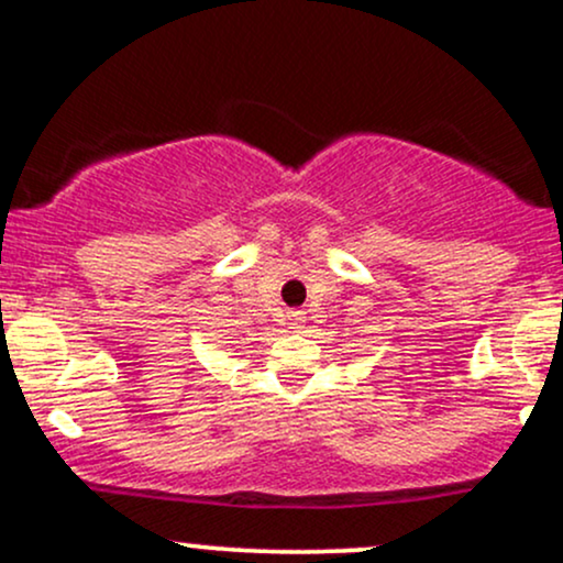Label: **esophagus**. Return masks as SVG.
Instances as JSON below:
<instances>
[{"label":"esophagus","instance_id":"34e87169","mask_svg":"<svg viewBox=\"0 0 563 563\" xmlns=\"http://www.w3.org/2000/svg\"><path fill=\"white\" fill-rule=\"evenodd\" d=\"M290 328H294L296 333L303 331V318H301V314H294V322H290Z\"/></svg>","mask_w":563,"mask_h":563}]
</instances>
